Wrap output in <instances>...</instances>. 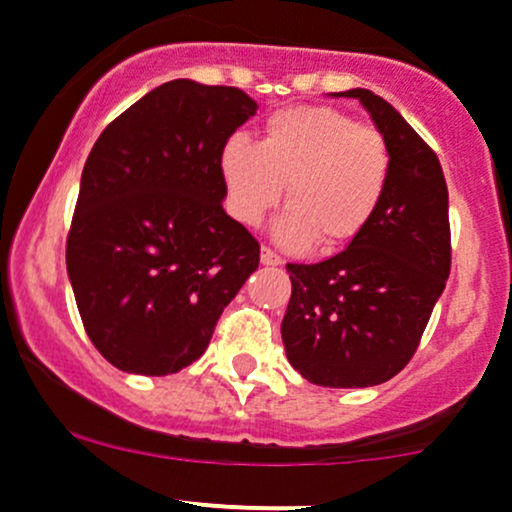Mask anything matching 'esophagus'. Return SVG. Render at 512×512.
Instances as JSON below:
<instances>
[{
	"label": "esophagus",
	"mask_w": 512,
	"mask_h": 512,
	"mask_svg": "<svg viewBox=\"0 0 512 512\" xmlns=\"http://www.w3.org/2000/svg\"><path fill=\"white\" fill-rule=\"evenodd\" d=\"M260 260H262V265H267V267H279V265H284L282 257H279L274 250H270V247H262Z\"/></svg>",
	"instance_id": "34e87169"
}]
</instances>
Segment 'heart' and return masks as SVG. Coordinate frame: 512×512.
<instances>
[{
  "label": "heart",
  "instance_id": "heart-1",
  "mask_svg": "<svg viewBox=\"0 0 512 512\" xmlns=\"http://www.w3.org/2000/svg\"><path fill=\"white\" fill-rule=\"evenodd\" d=\"M392 157L375 127L324 105L274 112L260 142L230 137L220 152V174L230 213L260 225L287 186V213L279 218V242L333 252L373 223L390 184Z\"/></svg>",
  "mask_w": 512,
  "mask_h": 512
}]
</instances>
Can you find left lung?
<instances>
[{
	"label": "left lung",
	"instance_id": "8db88e82",
	"mask_svg": "<svg viewBox=\"0 0 512 512\" xmlns=\"http://www.w3.org/2000/svg\"><path fill=\"white\" fill-rule=\"evenodd\" d=\"M368 110L390 147L392 171L373 223L338 255L287 265L282 319L289 363L321 387H370L395 378L417 351L451 270L449 191L437 154L370 90L331 93Z\"/></svg>",
	"mask_w": 512,
	"mask_h": 512
}]
</instances>
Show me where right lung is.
<instances>
[{"instance_id":"1","label":"right lung","mask_w":512,"mask_h":512,"mask_svg":"<svg viewBox=\"0 0 512 512\" xmlns=\"http://www.w3.org/2000/svg\"><path fill=\"white\" fill-rule=\"evenodd\" d=\"M257 112L240 88L179 78L105 127L85 161L66 265L80 319L115 368L171 375L260 265L225 213L220 152Z\"/></svg>"}]
</instances>
